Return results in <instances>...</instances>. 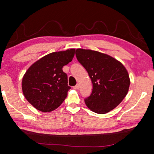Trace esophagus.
I'll list each match as a JSON object with an SVG mask.
<instances>
[{
	"instance_id": "esophagus-1",
	"label": "esophagus",
	"mask_w": 154,
	"mask_h": 154,
	"mask_svg": "<svg viewBox=\"0 0 154 154\" xmlns=\"http://www.w3.org/2000/svg\"><path fill=\"white\" fill-rule=\"evenodd\" d=\"M79 84H77L76 85H75V86H73V89L77 90V89H79Z\"/></svg>"
}]
</instances>
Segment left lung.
I'll list each match as a JSON object with an SVG mask.
<instances>
[{
  "mask_svg": "<svg viewBox=\"0 0 154 154\" xmlns=\"http://www.w3.org/2000/svg\"><path fill=\"white\" fill-rule=\"evenodd\" d=\"M75 54L92 83V93L84 99L85 105L99 114L116 108L129 89L130 79L126 68L111 56L96 51L77 49Z\"/></svg>",
  "mask_w": 154,
  "mask_h": 154,
  "instance_id": "8db88e82",
  "label": "left lung"
}]
</instances>
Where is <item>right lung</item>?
<instances>
[{
	"label": "right lung",
	"mask_w": 154,
	"mask_h": 154,
	"mask_svg": "<svg viewBox=\"0 0 154 154\" xmlns=\"http://www.w3.org/2000/svg\"><path fill=\"white\" fill-rule=\"evenodd\" d=\"M75 49L53 52L35 62L22 79L26 100L37 110L50 112L63 103L71 87L62 67L72 61Z\"/></svg>",
	"instance_id": "obj_1"
}]
</instances>
